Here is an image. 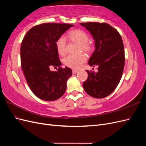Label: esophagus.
Instances as JSON below:
<instances>
[{
  "label": "esophagus",
  "instance_id": "esophagus-1",
  "mask_svg": "<svg viewBox=\"0 0 146 146\" xmlns=\"http://www.w3.org/2000/svg\"><path fill=\"white\" fill-rule=\"evenodd\" d=\"M77 72H78V70H72V73H73L74 74H77Z\"/></svg>",
  "mask_w": 146,
  "mask_h": 146
}]
</instances>
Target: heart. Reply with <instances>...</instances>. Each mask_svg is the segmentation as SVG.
Returning <instances> with one entry per match:
<instances>
[{"mask_svg":"<svg viewBox=\"0 0 146 146\" xmlns=\"http://www.w3.org/2000/svg\"><path fill=\"white\" fill-rule=\"evenodd\" d=\"M67 37L70 41L78 44L77 52L83 51L86 53H90L92 50V46L88 40V35L81 29H74L69 31L67 34ZM55 47L58 54L63 56L66 54V41L64 37L60 36L55 41ZM86 58L83 53L77 54H70L66 56L63 60L64 64L72 69H78L83 63L86 61Z\"/></svg>","mask_w":146,"mask_h":146,"instance_id":"1","label":"heart"}]
</instances>
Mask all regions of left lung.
Segmentation results:
<instances>
[{
    "label": "left lung",
    "instance_id": "1",
    "mask_svg": "<svg viewBox=\"0 0 146 146\" xmlns=\"http://www.w3.org/2000/svg\"><path fill=\"white\" fill-rule=\"evenodd\" d=\"M80 24L90 31L95 39L96 50L88 63L93 67L99 66L98 72L86 70L88 76L83 86L90 96L104 98L115 90L122 76L125 64L122 39L118 31L108 24Z\"/></svg>",
    "mask_w": 146,
    "mask_h": 146
}]
</instances>
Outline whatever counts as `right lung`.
I'll return each instance as SVG.
<instances>
[{
  "mask_svg": "<svg viewBox=\"0 0 146 146\" xmlns=\"http://www.w3.org/2000/svg\"><path fill=\"white\" fill-rule=\"evenodd\" d=\"M72 24L44 23L30 29L21 47V63L30 90L38 98L53 101L60 98L66 90L72 70L61 67L55 41ZM58 70L51 72L52 66Z\"/></svg>",
  "mask_w": 146,
  "mask_h": 146,
  "instance_id": "obj_1",
  "label": "right lung"
}]
</instances>
